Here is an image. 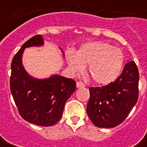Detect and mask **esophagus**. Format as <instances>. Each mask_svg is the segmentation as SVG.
Segmentation results:
<instances>
[{"label": "esophagus", "mask_w": 147, "mask_h": 147, "mask_svg": "<svg viewBox=\"0 0 147 147\" xmlns=\"http://www.w3.org/2000/svg\"><path fill=\"white\" fill-rule=\"evenodd\" d=\"M85 85H84V83L83 82H81V81H79V82H77L76 83V87L77 88H80V87H84Z\"/></svg>", "instance_id": "esophagus-1"}]
</instances>
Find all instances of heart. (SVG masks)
<instances>
[{"mask_svg": "<svg viewBox=\"0 0 147 147\" xmlns=\"http://www.w3.org/2000/svg\"><path fill=\"white\" fill-rule=\"evenodd\" d=\"M67 59L74 72H80L83 66L88 65V76L99 85H106L117 80L124 62L121 49L103 42L85 43L77 50L76 54L68 52Z\"/></svg>", "mask_w": 147, "mask_h": 147, "instance_id": "1", "label": "heart"}]
</instances>
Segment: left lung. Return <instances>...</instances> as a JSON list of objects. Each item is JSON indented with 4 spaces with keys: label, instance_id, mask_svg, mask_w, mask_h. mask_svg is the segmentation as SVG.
<instances>
[{
    "label": "left lung",
    "instance_id": "1",
    "mask_svg": "<svg viewBox=\"0 0 147 147\" xmlns=\"http://www.w3.org/2000/svg\"><path fill=\"white\" fill-rule=\"evenodd\" d=\"M139 79L137 65L131 61L114 82L90 87L86 113L95 126L114 127L126 119L139 98Z\"/></svg>",
    "mask_w": 147,
    "mask_h": 147
}]
</instances>
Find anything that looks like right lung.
I'll return each mask as SVG.
<instances>
[{"label":"right lung","instance_id":"right-lung-1","mask_svg":"<svg viewBox=\"0 0 147 147\" xmlns=\"http://www.w3.org/2000/svg\"><path fill=\"white\" fill-rule=\"evenodd\" d=\"M43 38L35 35L22 45L11 61L10 89L19 113L24 120L39 126L54 125L61 120L65 102L76 90L72 79L54 75L45 80L29 76L22 64L25 48L43 45Z\"/></svg>","mask_w":147,"mask_h":147}]
</instances>
